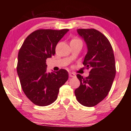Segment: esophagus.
Here are the masks:
<instances>
[{
	"label": "esophagus",
	"mask_w": 131,
	"mask_h": 131,
	"mask_svg": "<svg viewBox=\"0 0 131 131\" xmlns=\"http://www.w3.org/2000/svg\"><path fill=\"white\" fill-rule=\"evenodd\" d=\"M69 76L70 77H72V78H74V77H76V74H74V73H69Z\"/></svg>",
	"instance_id": "esophagus-1"
}]
</instances>
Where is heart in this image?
Masks as SVG:
<instances>
[{
    "mask_svg": "<svg viewBox=\"0 0 131 131\" xmlns=\"http://www.w3.org/2000/svg\"><path fill=\"white\" fill-rule=\"evenodd\" d=\"M77 40H80L79 39H76V38H73V39L71 40V42H73V41H77Z\"/></svg>",
    "mask_w": 131,
    "mask_h": 131,
    "instance_id": "heart-1",
    "label": "heart"
}]
</instances>
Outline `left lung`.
Wrapping results in <instances>:
<instances>
[{
    "mask_svg": "<svg viewBox=\"0 0 131 131\" xmlns=\"http://www.w3.org/2000/svg\"><path fill=\"white\" fill-rule=\"evenodd\" d=\"M88 47L83 64L89 70V75L76 76L80 85L74 91L81 105L92 107L107 96L116 75L115 56L110 42L100 31L95 29H78Z\"/></svg>",
    "mask_w": 131,
    "mask_h": 131,
    "instance_id": "1",
    "label": "left lung"
}]
</instances>
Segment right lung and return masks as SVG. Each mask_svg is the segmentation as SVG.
Instances as JSON below:
<instances>
[{
  "label": "right lung",
  "mask_w": 131,
  "mask_h": 131,
  "mask_svg": "<svg viewBox=\"0 0 131 131\" xmlns=\"http://www.w3.org/2000/svg\"><path fill=\"white\" fill-rule=\"evenodd\" d=\"M69 31L38 29L30 34L18 55L17 73L23 91L34 104L44 106L57 100L59 89L68 79L67 70L47 72L46 60L55 55L59 40Z\"/></svg>",
  "instance_id": "obj_1"
}]
</instances>
